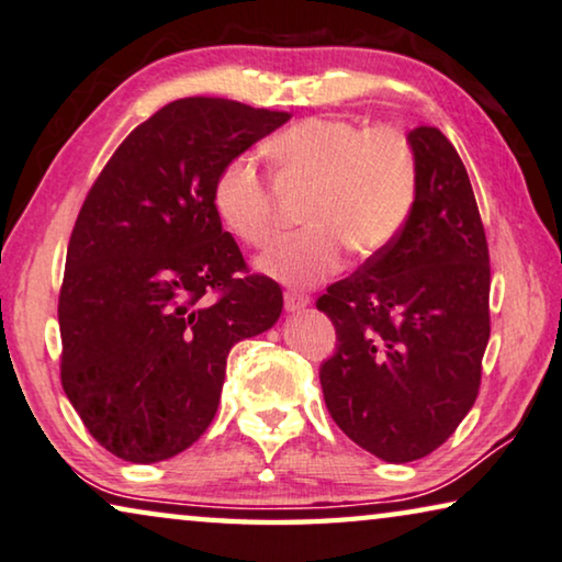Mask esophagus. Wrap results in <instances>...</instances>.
I'll use <instances>...</instances> for the list:
<instances>
[{
    "instance_id": "obj_1",
    "label": "esophagus",
    "mask_w": 562,
    "mask_h": 562,
    "mask_svg": "<svg viewBox=\"0 0 562 562\" xmlns=\"http://www.w3.org/2000/svg\"><path fill=\"white\" fill-rule=\"evenodd\" d=\"M306 304H308L306 294H299V291H286V294H283V306H286V312H301Z\"/></svg>"
}]
</instances>
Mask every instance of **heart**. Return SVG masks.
<instances>
[{
	"instance_id": "obj_1",
	"label": "heart",
	"mask_w": 562,
	"mask_h": 562,
	"mask_svg": "<svg viewBox=\"0 0 562 562\" xmlns=\"http://www.w3.org/2000/svg\"><path fill=\"white\" fill-rule=\"evenodd\" d=\"M291 182L312 184L306 227L283 235L258 268L289 286H314L335 276L347 250L375 256L390 248L418 200V159L393 126L368 128L349 119H304L273 139ZM217 215L250 248H263L281 225L279 200L254 154H238L217 175Z\"/></svg>"
}]
</instances>
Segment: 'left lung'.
Segmentation results:
<instances>
[{
    "label": "left lung",
    "instance_id": "obj_1",
    "mask_svg": "<svg viewBox=\"0 0 562 562\" xmlns=\"http://www.w3.org/2000/svg\"><path fill=\"white\" fill-rule=\"evenodd\" d=\"M418 200L395 243L316 301L337 329L324 403L364 451L405 463L471 411L490 341V248L467 167L436 126L408 134Z\"/></svg>",
    "mask_w": 562,
    "mask_h": 562
}]
</instances>
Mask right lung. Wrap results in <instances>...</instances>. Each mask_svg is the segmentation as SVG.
<instances>
[{
  "label": "right lung",
  "instance_id": "1",
  "mask_svg": "<svg viewBox=\"0 0 562 562\" xmlns=\"http://www.w3.org/2000/svg\"><path fill=\"white\" fill-rule=\"evenodd\" d=\"M289 119L227 99L172 101L86 194L58 299L60 380L113 457L154 463L198 441L231 347L281 316L279 283L248 271L213 190L227 161Z\"/></svg>",
  "mask_w": 562,
  "mask_h": 562
}]
</instances>
